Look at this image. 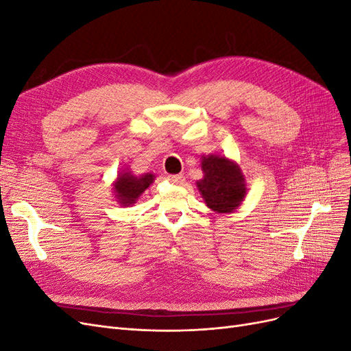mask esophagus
<instances>
[{"label": "esophagus", "instance_id": "34e87169", "mask_svg": "<svg viewBox=\"0 0 351 351\" xmlns=\"http://www.w3.org/2000/svg\"><path fill=\"white\" fill-rule=\"evenodd\" d=\"M168 180L174 184H183L184 183V176L183 174H171V176H168Z\"/></svg>", "mask_w": 351, "mask_h": 351}]
</instances>
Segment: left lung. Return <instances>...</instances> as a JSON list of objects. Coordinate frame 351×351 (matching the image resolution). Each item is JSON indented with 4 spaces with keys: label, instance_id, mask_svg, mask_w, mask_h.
<instances>
[{
    "label": "left lung",
    "instance_id": "left-lung-1",
    "mask_svg": "<svg viewBox=\"0 0 351 351\" xmlns=\"http://www.w3.org/2000/svg\"><path fill=\"white\" fill-rule=\"evenodd\" d=\"M204 178L196 183L206 205L219 214L232 212L240 206L246 195V184L237 164L227 158L204 156Z\"/></svg>",
    "mask_w": 351,
    "mask_h": 351
}]
</instances>
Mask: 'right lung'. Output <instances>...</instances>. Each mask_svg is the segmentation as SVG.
<instances>
[{"label": "right lung", "mask_w": 351, "mask_h": 351, "mask_svg": "<svg viewBox=\"0 0 351 351\" xmlns=\"http://www.w3.org/2000/svg\"><path fill=\"white\" fill-rule=\"evenodd\" d=\"M154 182L152 174H145L141 177L132 176L130 173H124L119 176L114 184V192L121 205H133L136 199L139 197L145 190Z\"/></svg>", "instance_id": "add662e5"}]
</instances>
